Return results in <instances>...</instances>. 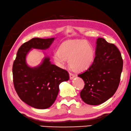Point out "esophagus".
Instances as JSON below:
<instances>
[{
	"label": "esophagus",
	"mask_w": 131,
	"mask_h": 131,
	"mask_svg": "<svg viewBox=\"0 0 131 131\" xmlns=\"http://www.w3.org/2000/svg\"><path fill=\"white\" fill-rule=\"evenodd\" d=\"M75 77H76V75H74V74L72 73H69V77H70V79H71V80L73 79V78H75Z\"/></svg>",
	"instance_id": "34e87169"
}]
</instances>
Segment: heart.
Here are the masks:
<instances>
[{
  "mask_svg": "<svg viewBox=\"0 0 131 131\" xmlns=\"http://www.w3.org/2000/svg\"><path fill=\"white\" fill-rule=\"evenodd\" d=\"M95 51L91 44L86 40H69L62 43L54 54V62L60 66L68 60L69 67L75 72H82L92 65Z\"/></svg>",
  "mask_w": 131,
  "mask_h": 131,
  "instance_id": "1",
  "label": "heart"
}]
</instances>
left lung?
Here are the masks:
<instances>
[{
  "mask_svg": "<svg viewBox=\"0 0 131 131\" xmlns=\"http://www.w3.org/2000/svg\"><path fill=\"white\" fill-rule=\"evenodd\" d=\"M96 43L92 65L78 75L85 83L80 93L81 98L91 105H100L114 95L123 68L121 54L115 45L102 38H97Z\"/></svg>",
  "mask_w": 131,
  "mask_h": 131,
  "instance_id": "obj_1",
  "label": "left lung"
}]
</instances>
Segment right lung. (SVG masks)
<instances>
[{"label": "right lung", "instance_id": "add662e5", "mask_svg": "<svg viewBox=\"0 0 131 131\" xmlns=\"http://www.w3.org/2000/svg\"><path fill=\"white\" fill-rule=\"evenodd\" d=\"M54 40V38H35L24 43L13 62L15 90L21 100L33 108L43 109L51 106L57 97L60 83L69 79L68 72L52 64L48 56L36 67H30L26 63V56L31 49H47Z\"/></svg>", "mask_w": 131, "mask_h": 131}]
</instances>
